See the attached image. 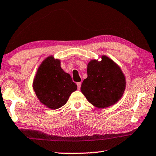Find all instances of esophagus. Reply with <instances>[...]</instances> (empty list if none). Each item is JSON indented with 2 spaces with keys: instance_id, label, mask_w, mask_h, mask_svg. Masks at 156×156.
Returning <instances> with one entry per match:
<instances>
[{
  "instance_id": "esophagus-1",
  "label": "esophagus",
  "mask_w": 156,
  "mask_h": 156,
  "mask_svg": "<svg viewBox=\"0 0 156 156\" xmlns=\"http://www.w3.org/2000/svg\"><path fill=\"white\" fill-rule=\"evenodd\" d=\"M77 86H78V90H80V87H81V83H78Z\"/></svg>"
}]
</instances>
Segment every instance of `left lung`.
<instances>
[{"label": "left lung", "mask_w": 156, "mask_h": 156, "mask_svg": "<svg viewBox=\"0 0 156 156\" xmlns=\"http://www.w3.org/2000/svg\"><path fill=\"white\" fill-rule=\"evenodd\" d=\"M87 78L80 90L87 100L97 108L117 103L124 93L126 80L122 69L112 59L101 56V60H91L87 65Z\"/></svg>", "instance_id": "8db88e82"}]
</instances>
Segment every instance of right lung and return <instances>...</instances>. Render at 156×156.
Instances as JSON below:
<instances>
[{"label": "right lung", "instance_id": "add662e5", "mask_svg": "<svg viewBox=\"0 0 156 156\" xmlns=\"http://www.w3.org/2000/svg\"><path fill=\"white\" fill-rule=\"evenodd\" d=\"M60 63L53 55L47 57L39 65L33 83L39 101L51 110L65 105L71 93L77 90L76 84L61 68Z\"/></svg>", "mask_w": 156, "mask_h": 156}]
</instances>
